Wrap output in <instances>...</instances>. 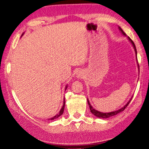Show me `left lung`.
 <instances>
[{
	"instance_id": "obj_1",
	"label": "left lung",
	"mask_w": 149,
	"mask_h": 149,
	"mask_svg": "<svg viewBox=\"0 0 149 149\" xmlns=\"http://www.w3.org/2000/svg\"><path fill=\"white\" fill-rule=\"evenodd\" d=\"M118 29H119V30L121 31V33H122L123 35H124V36H126V34L124 32H123V30L122 29V28H121V27H120V26H118ZM127 39H128V40H129L131 43H132V45H133V48H134L135 52V54H136V58H137V50H136V47H135V44H134V42H133V41H132V40L130 39V37H127ZM137 63H138V62H137ZM138 67H139V64H138ZM132 98H133V97H131V99H130L129 101L127 102V104H126L124 106V107H122V108H120V109L118 110L113 111V112H105V113L99 112V111H98V110H95V108H93L92 106L91 105L90 102H89V100H88V99H87V102H88V104H89V108H90L91 112V113H92V114H93V115H95V116H97V118H108L114 116L116 115V114H119V113L122 112V111L124 110L125 108L127 107V105L129 104V103L130 102L131 100H132Z\"/></svg>"
}]
</instances>
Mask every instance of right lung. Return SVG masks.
Masks as SVG:
<instances>
[{
    "label": "right lung",
    "mask_w": 149,
    "mask_h": 149,
    "mask_svg": "<svg viewBox=\"0 0 149 149\" xmlns=\"http://www.w3.org/2000/svg\"><path fill=\"white\" fill-rule=\"evenodd\" d=\"M24 34V33L22 35H22H23ZM67 87H68V85H66V86H65V90H66V89H67ZM65 99H64V103H63V106H62V108H61V110H60V112H59V113L58 114H57L56 115H55L54 117H52V118H50V120H54V119H56V118H58V117H60V116L61 115H62V114H63V112H64V107H65ZM49 120V119H48Z\"/></svg>",
    "instance_id": "right-lung-1"
}]
</instances>
